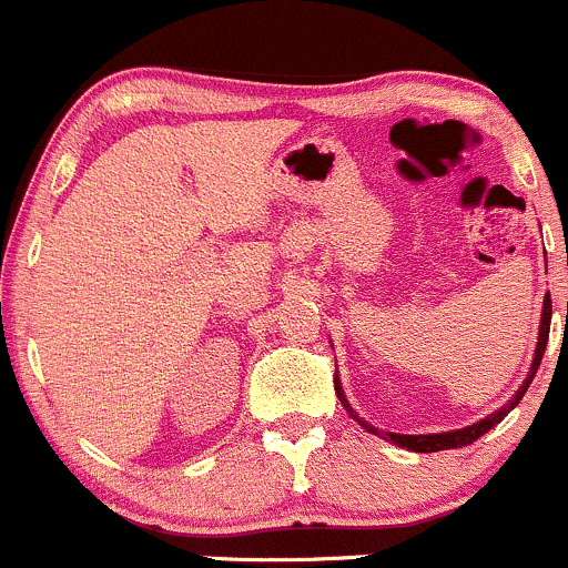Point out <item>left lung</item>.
<instances>
[{
  "instance_id": "1",
  "label": "left lung",
  "mask_w": 568,
  "mask_h": 568,
  "mask_svg": "<svg viewBox=\"0 0 568 568\" xmlns=\"http://www.w3.org/2000/svg\"><path fill=\"white\" fill-rule=\"evenodd\" d=\"M550 320H552V303H550V295L545 297V308H541V325H539V341H536V352H534V363H530V371H528V379L523 382V387L517 389L515 398L509 400V404L498 408V412L487 414L485 419H479V423L468 425V428H460V430H447V433H428V436H404V433H384L379 428H374V425H368L365 419L357 417L355 408L349 406V400H346L344 389H341V382L335 379V395H338L341 406L346 408V412L352 414V417L357 419L359 425H363L365 430L374 433V436H382L384 442H393L398 444V447L404 449H412V453H438V449H457V447H466V444H474L479 436H485L487 430L496 428L498 423L506 417V414L511 412L517 404H520V398L526 395L528 384L534 382L536 371H539V363H541V355H545V346H547V335H550Z\"/></svg>"
}]
</instances>
